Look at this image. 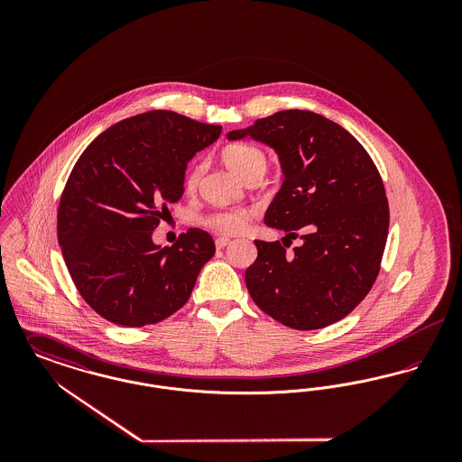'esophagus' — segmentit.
<instances>
[{"instance_id":"1","label":"esophagus","mask_w":462,"mask_h":462,"mask_svg":"<svg viewBox=\"0 0 462 462\" xmlns=\"http://www.w3.org/2000/svg\"><path fill=\"white\" fill-rule=\"evenodd\" d=\"M215 244H217L218 249H223V247H226V245L230 244V239H228V237H218V239L215 241Z\"/></svg>"}]
</instances>
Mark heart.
<instances>
[{"instance_id": "b5f03b06", "label": "heart", "mask_w": 462, "mask_h": 462, "mask_svg": "<svg viewBox=\"0 0 462 462\" xmlns=\"http://www.w3.org/2000/svg\"><path fill=\"white\" fill-rule=\"evenodd\" d=\"M223 161L236 175L241 176L244 180L254 171L266 170V155L258 147L247 145V143H237L225 149ZM200 171H202L200 166H194L192 170H189V173L185 176L187 190H194L198 187ZM251 217H253V211L247 208H230V209H220V211L209 213L208 217H204V225H208L209 228L220 234L234 236V234H241L247 228Z\"/></svg>"}]
</instances>
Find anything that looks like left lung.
Segmentation results:
<instances>
[{
    "mask_svg": "<svg viewBox=\"0 0 462 462\" xmlns=\"http://www.w3.org/2000/svg\"><path fill=\"white\" fill-rule=\"evenodd\" d=\"M226 136L270 145L284 173L264 223L287 236L254 241L258 258L245 270L253 301L292 329L345 319L375 282L388 237V199L371 155L310 110H281ZM296 236L302 244L287 254L285 239Z\"/></svg>",
    "mask_w": 462,
    "mask_h": 462,
    "instance_id": "left-lung-1",
    "label": "left lung"
}]
</instances>
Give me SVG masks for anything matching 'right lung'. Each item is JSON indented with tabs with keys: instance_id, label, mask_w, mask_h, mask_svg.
I'll return each mask as SVG.
<instances>
[{
	"instance_id": "obj_1",
	"label": "right lung",
	"mask_w": 462,
	"mask_h": 462,
	"mask_svg": "<svg viewBox=\"0 0 462 462\" xmlns=\"http://www.w3.org/2000/svg\"><path fill=\"white\" fill-rule=\"evenodd\" d=\"M220 133L217 125L151 110L116 123L79 155L59 204L57 236L74 286L106 320L143 328L190 298L215 254L213 237L189 228L161 247L152 232L183 196L187 162Z\"/></svg>"
}]
</instances>
